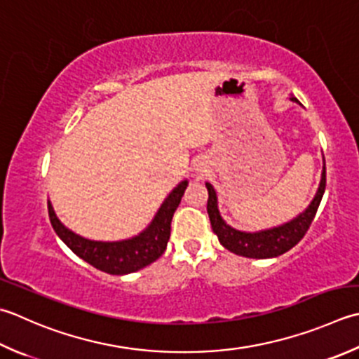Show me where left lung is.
Segmentation results:
<instances>
[{
    "label": "left lung",
    "mask_w": 359,
    "mask_h": 359,
    "mask_svg": "<svg viewBox=\"0 0 359 359\" xmlns=\"http://www.w3.org/2000/svg\"><path fill=\"white\" fill-rule=\"evenodd\" d=\"M291 101L299 104L297 97H294L292 95ZM205 187L208 191L207 212L210 216V222H212V229L224 248L233 252L236 255H241L245 258H273L283 255L285 252L292 249L294 245L305 236L306 230L310 229L316 212H318L319 208V203L322 201V196L325 193V160L324 166H322L319 188L318 191H316L313 201L310 202V205L296 217H292L291 221H287L277 227L257 231H244L229 226V224L222 219L219 207H217L216 189L213 188L212 184H208V182H205Z\"/></svg>",
    "instance_id": "1"
}]
</instances>
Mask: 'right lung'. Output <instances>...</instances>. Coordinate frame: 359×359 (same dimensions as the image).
I'll use <instances>...</instances> for the list:
<instances>
[{
    "mask_svg": "<svg viewBox=\"0 0 359 359\" xmlns=\"http://www.w3.org/2000/svg\"><path fill=\"white\" fill-rule=\"evenodd\" d=\"M187 187L188 180H182L166 196L149 226L128 240L95 241L74 233L60 222L51 201H48V213L55 233L77 257L102 272L111 276H126L146 268L163 254L170 241L174 212L177 210Z\"/></svg>",
    "mask_w": 359,
    "mask_h": 359,
    "instance_id": "obj_1",
    "label": "right lung"
}]
</instances>
